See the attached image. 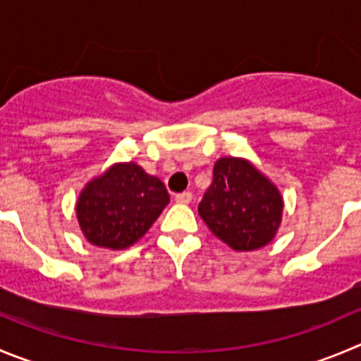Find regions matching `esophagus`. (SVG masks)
<instances>
[{
	"mask_svg": "<svg viewBox=\"0 0 361 361\" xmlns=\"http://www.w3.org/2000/svg\"><path fill=\"white\" fill-rule=\"evenodd\" d=\"M191 200H193V195H191L190 191H184V193L175 195V202H177V204H190Z\"/></svg>",
	"mask_w": 361,
	"mask_h": 361,
	"instance_id": "esophagus-1",
	"label": "esophagus"
}]
</instances>
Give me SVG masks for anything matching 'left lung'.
<instances>
[{
  "mask_svg": "<svg viewBox=\"0 0 361 361\" xmlns=\"http://www.w3.org/2000/svg\"><path fill=\"white\" fill-rule=\"evenodd\" d=\"M283 200L278 188L250 161L221 157L212 170L198 214L212 234L235 252L269 245L281 223Z\"/></svg>",
  "mask_w": 361,
  "mask_h": 361,
  "instance_id": "left-lung-1",
  "label": "left lung"
}]
</instances>
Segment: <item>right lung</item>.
I'll return each instance as SVG.
<instances>
[{
  "label": "right lung",
  "instance_id": "obj_1",
  "mask_svg": "<svg viewBox=\"0 0 361 361\" xmlns=\"http://www.w3.org/2000/svg\"><path fill=\"white\" fill-rule=\"evenodd\" d=\"M168 202L159 178L136 163H116L85 186L75 214L88 243L126 250L147 234Z\"/></svg>",
  "mask_w": 361,
  "mask_h": 361
}]
</instances>
